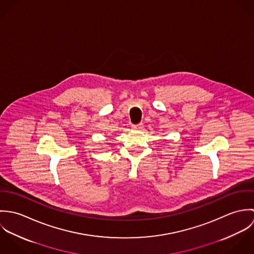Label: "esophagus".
I'll return each instance as SVG.
<instances>
[{
	"label": "esophagus",
	"mask_w": 254,
	"mask_h": 254,
	"mask_svg": "<svg viewBox=\"0 0 254 254\" xmlns=\"http://www.w3.org/2000/svg\"><path fill=\"white\" fill-rule=\"evenodd\" d=\"M134 129H141L143 128V124H138V125H133L132 126Z\"/></svg>",
	"instance_id": "34e87169"
}]
</instances>
